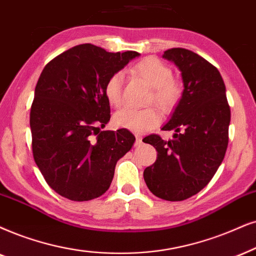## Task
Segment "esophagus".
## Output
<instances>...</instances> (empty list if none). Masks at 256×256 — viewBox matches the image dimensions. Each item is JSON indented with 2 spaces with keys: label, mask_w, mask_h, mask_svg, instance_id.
Here are the masks:
<instances>
[{
  "label": "esophagus",
  "mask_w": 256,
  "mask_h": 256,
  "mask_svg": "<svg viewBox=\"0 0 256 256\" xmlns=\"http://www.w3.org/2000/svg\"><path fill=\"white\" fill-rule=\"evenodd\" d=\"M143 142H142V137L139 134H136V142H134V145L136 146H138V145H140Z\"/></svg>",
  "instance_id": "obj_1"
}]
</instances>
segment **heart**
Segmentation results:
<instances>
[{"instance_id": "1", "label": "heart", "mask_w": 256, "mask_h": 256, "mask_svg": "<svg viewBox=\"0 0 256 256\" xmlns=\"http://www.w3.org/2000/svg\"><path fill=\"white\" fill-rule=\"evenodd\" d=\"M132 72L152 87L148 102H154L160 111L169 112L178 102L182 88L180 84L172 79V70L168 64L156 58L148 56L136 64L132 67ZM122 73L116 72L108 78L104 87L106 99L116 108L120 106L122 102ZM160 120V113L154 108L142 110L125 108L119 110L113 116V124L116 128H126L137 134L154 128Z\"/></svg>"}]
</instances>
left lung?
Masks as SVG:
<instances>
[{"instance_id":"obj_1","label":"left lung","mask_w":256,"mask_h":256,"mask_svg":"<svg viewBox=\"0 0 256 256\" xmlns=\"http://www.w3.org/2000/svg\"><path fill=\"white\" fill-rule=\"evenodd\" d=\"M163 58L178 67L184 90L170 120L162 128L174 130V139L146 137L145 143L157 150V160L144 170V180L154 196L183 200L200 192L221 166L228 146L230 108L215 66L184 48L168 50Z\"/></svg>"}]
</instances>
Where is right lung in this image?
<instances>
[{
  "label": "right lung",
  "mask_w": 256,
  "mask_h": 256,
  "mask_svg": "<svg viewBox=\"0 0 256 256\" xmlns=\"http://www.w3.org/2000/svg\"><path fill=\"white\" fill-rule=\"evenodd\" d=\"M139 56L84 44L42 70L30 108L32 148L42 176L59 195L82 202L111 186L116 164L136 138L126 128L100 131L111 118L104 87L113 73Z\"/></svg>",
  "instance_id": "obj_1"
}]
</instances>
